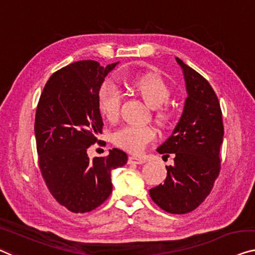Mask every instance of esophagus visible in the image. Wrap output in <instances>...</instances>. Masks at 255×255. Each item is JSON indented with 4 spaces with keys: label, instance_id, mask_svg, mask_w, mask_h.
<instances>
[{
    "label": "esophagus",
    "instance_id": "34e87169",
    "mask_svg": "<svg viewBox=\"0 0 255 255\" xmlns=\"http://www.w3.org/2000/svg\"><path fill=\"white\" fill-rule=\"evenodd\" d=\"M145 162V160H143V159L137 158V157H129L128 158V164L130 165H142Z\"/></svg>",
    "mask_w": 255,
    "mask_h": 255
}]
</instances>
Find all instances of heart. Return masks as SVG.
<instances>
[{
    "label": "heart",
    "mask_w": 255,
    "mask_h": 255,
    "mask_svg": "<svg viewBox=\"0 0 255 255\" xmlns=\"http://www.w3.org/2000/svg\"><path fill=\"white\" fill-rule=\"evenodd\" d=\"M126 82L137 93L145 103L151 108H160L169 101V86L157 73L135 74L126 78ZM121 91L116 83L105 82L98 90V108L105 119L115 121L120 111ZM172 115L167 108H160L157 112V120L162 125L169 123ZM154 129L150 126H132L126 125L113 131V143L121 149L131 153H139L145 147L154 142Z\"/></svg>",
    "instance_id": "1"
}]
</instances>
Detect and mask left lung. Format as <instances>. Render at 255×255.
I'll list each match as a JSON object with an SVG mask.
<instances>
[{
  "label": "left lung",
  "mask_w": 255,
  "mask_h": 255,
  "mask_svg": "<svg viewBox=\"0 0 255 255\" xmlns=\"http://www.w3.org/2000/svg\"><path fill=\"white\" fill-rule=\"evenodd\" d=\"M182 67L188 97L178 124L157 151L174 155V165L166 166L162 184L149 190L152 200L172 214L196 210L212 191L221 169L220 147L223 140L222 111L210 82L176 58Z\"/></svg>",
  "instance_id": "8db88e82"
}]
</instances>
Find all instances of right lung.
Returning a JSON list of instances; mask_svg holds the SVG:
<instances>
[{"instance_id": "right-lung-1", "label": "right lung", "mask_w": 255, "mask_h": 255, "mask_svg": "<svg viewBox=\"0 0 255 255\" xmlns=\"http://www.w3.org/2000/svg\"><path fill=\"white\" fill-rule=\"evenodd\" d=\"M118 63L101 66L80 60L51 75L35 115L39 167L52 197L68 211L87 213L101 206L112 192L111 170L127 162V154L110 150L90 160L87 150L100 143L103 130L98 90Z\"/></svg>"}]
</instances>
